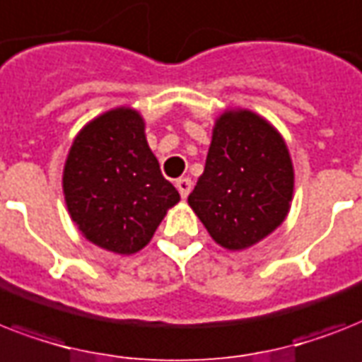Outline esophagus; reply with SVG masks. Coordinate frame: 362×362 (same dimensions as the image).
Wrapping results in <instances>:
<instances>
[{"mask_svg": "<svg viewBox=\"0 0 362 362\" xmlns=\"http://www.w3.org/2000/svg\"><path fill=\"white\" fill-rule=\"evenodd\" d=\"M192 186L193 184L189 178H178V180H176V189L180 192L182 199H186L187 195H189V192H192Z\"/></svg>", "mask_w": 362, "mask_h": 362, "instance_id": "obj_1", "label": "esophagus"}]
</instances>
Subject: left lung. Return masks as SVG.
Instances as JSON below:
<instances>
[{
  "instance_id": "left-lung-1",
  "label": "left lung",
  "mask_w": 362,
  "mask_h": 362,
  "mask_svg": "<svg viewBox=\"0 0 362 362\" xmlns=\"http://www.w3.org/2000/svg\"><path fill=\"white\" fill-rule=\"evenodd\" d=\"M295 169L284 136L250 109H226L187 204L212 240L229 252L255 246L284 223Z\"/></svg>"
}]
</instances>
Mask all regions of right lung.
Segmentation results:
<instances>
[{"mask_svg": "<svg viewBox=\"0 0 362 362\" xmlns=\"http://www.w3.org/2000/svg\"><path fill=\"white\" fill-rule=\"evenodd\" d=\"M144 129L131 107L95 116L73 139L62 175L67 212L82 237L118 255L141 252L180 201Z\"/></svg>", "mask_w": 362, "mask_h": 362, "instance_id": "add662e5", "label": "right lung"}]
</instances>
